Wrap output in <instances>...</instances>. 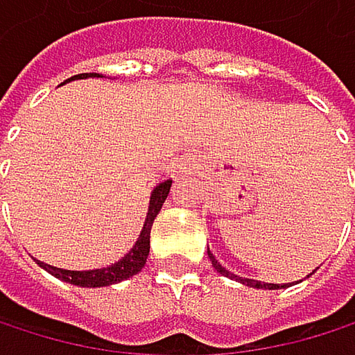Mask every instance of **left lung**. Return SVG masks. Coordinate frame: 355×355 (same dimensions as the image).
Returning <instances> with one entry per match:
<instances>
[{
    "mask_svg": "<svg viewBox=\"0 0 355 355\" xmlns=\"http://www.w3.org/2000/svg\"><path fill=\"white\" fill-rule=\"evenodd\" d=\"M322 215V213H320ZM320 215H315V217H320ZM209 257H211V264H213V268L219 272V275H223V277H236V275H232L230 270H225L217 260H215V255L209 251ZM313 272H315V270H313ZM309 277V275H306ZM236 281H241L243 285H249V288H255V290H281V288H288V285H279V283H262V281H255V279H243V277H236Z\"/></svg>",
    "mask_w": 355,
    "mask_h": 355,
    "instance_id": "obj_1",
    "label": "left lung"
}]
</instances>
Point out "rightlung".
Segmentation results:
<instances>
[{
  "label": "right lung",
  "mask_w": 355,
  "mask_h": 355,
  "mask_svg": "<svg viewBox=\"0 0 355 355\" xmlns=\"http://www.w3.org/2000/svg\"><path fill=\"white\" fill-rule=\"evenodd\" d=\"M78 78H106L102 74H78L70 80H78ZM65 80V83H70ZM170 187H172V181H162L159 185L153 187L151 191V200H148V211H146V219H144V225H142V232L138 234V241L134 243V247L121 257L119 262L106 266V268H95V270H65V268H57V266H51V264H44L35 260L40 266H42L46 272H51L53 277L65 281V283H72V285H78V288H106V285H114V283H121L125 281L134 275H138L144 264H146V257H148V249H151V225L155 221V217L159 215L164 202L170 193Z\"/></svg>",
  "instance_id": "1"
}]
</instances>
